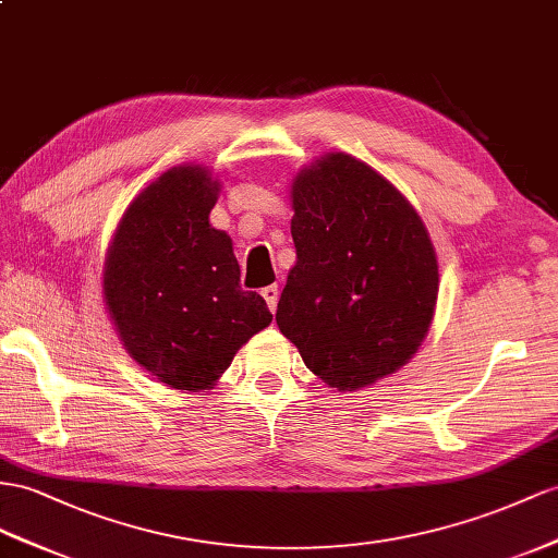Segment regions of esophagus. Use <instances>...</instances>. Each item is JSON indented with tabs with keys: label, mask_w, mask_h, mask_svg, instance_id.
Listing matches in <instances>:
<instances>
[{
	"label": "esophagus",
	"mask_w": 558,
	"mask_h": 558,
	"mask_svg": "<svg viewBox=\"0 0 558 558\" xmlns=\"http://www.w3.org/2000/svg\"><path fill=\"white\" fill-rule=\"evenodd\" d=\"M278 294H280L278 284H268V288L262 290V296L266 299V304H268L270 311H276V306H278Z\"/></svg>",
	"instance_id": "34e87169"
}]
</instances>
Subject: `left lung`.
I'll list each match as a JSON object with an SVG mask.
<instances>
[{"label":"left lung","instance_id":"left-lung-1","mask_svg":"<svg viewBox=\"0 0 558 558\" xmlns=\"http://www.w3.org/2000/svg\"><path fill=\"white\" fill-rule=\"evenodd\" d=\"M290 199L296 262L276 323L327 387H373L417 353L432 327L434 242L410 199L349 153L299 169Z\"/></svg>","mask_w":558,"mask_h":558}]
</instances>
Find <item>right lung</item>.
Returning <instances> with one entry per match:
<instances>
[{
    "label": "right lung",
    "mask_w": 558,
    "mask_h": 558,
    "mask_svg": "<svg viewBox=\"0 0 558 558\" xmlns=\"http://www.w3.org/2000/svg\"><path fill=\"white\" fill-rule=\"evenodd\" d=\"M221 181L167 169L124 209L104 264V302L126 353L179 391H207L274 316L240 288L233 240L209 223Z\"/></svg>",
    "instance_id": "add662e5"
}]
</instances>
